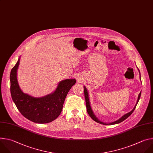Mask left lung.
Returning <instances> with one entry per match:
<instances>
[{
	"mask_svg": "<svg viewBox=\"0 0 153 153\" xmlns=\"http://www.w3.org/2000/svg\"><path fill=\"white\" fill-rule=\"evenodd\" d=\"M84 97H85V104H86V108H87V113L88 114H89V116L91 117V118L92 119L94 120H95V122H97V123H100V124H103V125H114V124H119L120 123H121V122L124 121L125 119H126L127 117H128L134 111V110H135L136 108V107L139 101V99H140V95H141V91L140 92V94H139V96H138V99H137V102H136V104L135 105V107H134V108L129 113L124 114L123 117H121L120 119H119L118 120L114 121V122H113V123H109V124H105V123H102V122H101L100 120H99L97 117L96 116L94 115L93 111H92V110H91V107H90V102H89V99H88V91L86 89V88L85 87H84Z\"/></svg>",
	"mask_w": 153,
	"mask_h": 153,
	"instance_id": "obj_1",
	"label": "left lung"
}]
</instances>
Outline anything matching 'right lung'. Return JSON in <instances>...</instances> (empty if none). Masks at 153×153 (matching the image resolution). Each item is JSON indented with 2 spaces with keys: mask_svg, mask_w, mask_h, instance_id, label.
<instances>
[{
  "mask_svg": "<svg viewBox=\"0 0 153 153\" xmlns=\"http://www.w3.org/2000/svg\"><path fill=\"white\" fill-rule=\"evenodd\" d=\"M20 59L10 73V90L12 99L20 113L28 120L38 124L49 123L56 119L62 111L66 97L76 79L61 81L52 94L43 98H34L22 92L17 79Z\"/></svg>",
  "mask_w": 153,
  "mask_h": 153,
  "instance_id": "obj_1",
  "label": "right lung"
}]
</instances>
